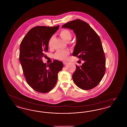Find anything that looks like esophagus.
<instances>
[{
    "instance_id": "esophagus-1",
    "label": "esophagus",
    "mask_w": 127,
    "mask_h": 127,
    "mask_svg": "<svg viewBox=\"0 0 127 127\" xmlns=\"http://www.w3.org/2000/svg\"><path fill=\"white\" fill-rule=\"evenodd\" d=\"M63 63L64 65H66V64H67V62H66V61H63Z\"/></svg>"
}]
</instances>
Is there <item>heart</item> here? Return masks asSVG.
Masks as SVG:
<instances>
[{
	"label": "heart",
	"instance_id": "heart-1",
	"mask_svg": "<svg viewBox=\"0 0 127 127\" xmlns=\"http://www.w3.org/2000/svg\"><path fill=\"white\" fill-rule=\"evenodd\" d=\"M60 36L66 42H68L71 38H72V35L70 31L64 29L61 30L59 33ZM54 39V36H52L49 39L48 42V46L49 48L51 47L52 42ZM69 54V52L66 50H58L54 55L55 59L61 60L64 61L66 60L67 56Z\"/></svg>",
	"mask_w": 127,
	"mask_h": 127
}]
</instances>
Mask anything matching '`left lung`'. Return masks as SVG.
<instances>
[{
    "instance_id": "obj_1",
    "label": "left lung",
    "mask_w": 127,
    "mask_h": 127,
    "mask_svg": "<svg viewBox=\"0 0 127 127\" xmlns=\"http://www.w3.org/2000/svg\"><path fill=\"white\" fill-rule=\"evenodd\" d=\"M73 30L77 42L73 56L85 61L81 66L77 65L72 79L75 84L83 90L96 87L106 70V60L100 37L87 23L80 19L70 21L62 26Z\"/></svg>"
}]
</instances>
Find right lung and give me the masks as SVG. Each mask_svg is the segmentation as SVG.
I'll list each match as a JSON object with an SVG mask.
<instances>
[{
  "label": "right lung",
  "mask_w": 127,
  "mask_h": 127,
  "mask_svg": "<svg viewBox=\"0 0 127 127\" xmlns=\"http://www.w3.org/2000/svg\"><path fill=\"white\" fill-rule=\"evenodd\" d=\"M55 27L37 26L31 29L20 46L19 61L26 81L37 92L47 93L56 84L58 73L63 67L62 62L54 60L47 65L42 58L48 50L49 38L59 29Z\"/></svg>",
  "instance_id": "add662e5"
}]
</instances>
